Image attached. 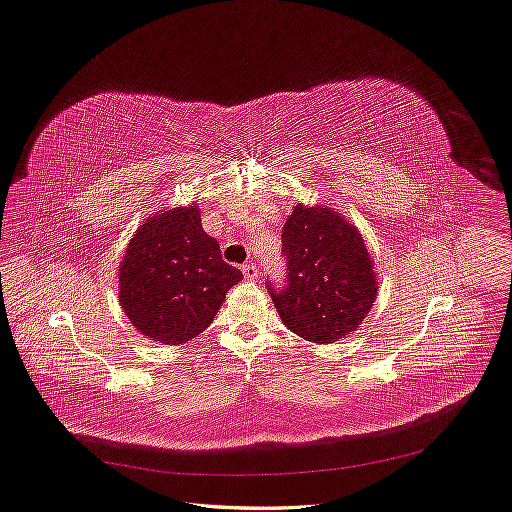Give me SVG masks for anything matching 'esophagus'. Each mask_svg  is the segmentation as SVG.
Masks as SVG:
<instances>
[{
  "instance_id": "obj_1",
  "label": "esophagus",
  "mask_w": 512,
  "mask_h": 512,
  "mask_svg": "<svg viewBox=\"0 0 512 512\" xmlns=\"http://www.w3.org/2000/svg\"><path fill=\"white\" fill-rule=\"evenodd\" d=\"M242 274H245L249 280H255L259 276V265L257 263H245V265H242Z\"/></svg>"
}]
</instances>
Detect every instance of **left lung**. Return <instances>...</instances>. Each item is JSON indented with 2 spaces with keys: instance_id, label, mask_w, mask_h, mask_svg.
Returning a JSON list of instances; mask_svg holds the SVG:
<instances>
[{
  "instance_id": "8db88e82",
  "label": "left lung",
  "mask_w": 512,
  "mask_h": 512,
  "mask_svg": "<svg viewBox=\"0 0 512 512\" xmlns=\"http://www.w3.org/2000/svg\"><path fill=\"white\" fill-rule=\"evenodd\" d=\"M284 282L267 292L284 326L309 342H334L361 326L378 282L359 230L326 205H297L282 230Z\"/></svg>"
}]
</instances>
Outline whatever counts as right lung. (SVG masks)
Returning <instances> with one entry per match:
<instances>
[{
	"instance_id": "obj_1",
	"label": "right lung",
	"mask_w": 512,
	"mask_h": 512,
	"mask_svg": "<svg viewBox=\"0 0 512 512\" xmlns=\"http://www.w3.org/2000/svg\"><path fill=\"white\" fill-rule=\"evenodd\" d=\"M242 274L205 234L197 205L149 218L120 265V305L141 334L182 344L201 334Z\"/></svg>"
}]
</instances>
